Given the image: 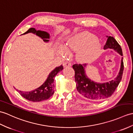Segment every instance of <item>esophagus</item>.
Masks as SVG:
<instances>
[{
	"label": "esophagus",
	"instance_id": "1",
	"mask_svg": "<svg viewBox=\"0 0 133 133\" xmlns=\"http://www.w3.org/2000/svg\"><path fill=\"white\" fill-rule=\"evenodd\" d=\"M63 66L64 67H71V64L70 62H65L63 63Z\"/></svg>",
	"mask_w": 133,
	"mask_h": 133
}]
</instances>
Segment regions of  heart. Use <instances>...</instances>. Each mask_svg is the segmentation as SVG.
<instances>
[{"mask_svg":"<svg viewBox=\"0 0 133 133\" xmlns=\"http://www.w3.org/2000/svg\"><path fill=\"white\" fill-rule=\"evenodd\" d=\"M63 48L61 50L62 54H65L67 50H76L77 59L84 62L97 54L100 50L101 44L96 37L87 32H83L68 39Z\"/></svg>","mask_w":133,"mask_h":133,"instance_id":"obj_1","label":"heart"}]
</instances>
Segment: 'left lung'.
Returning a JSON list of instances; mask_svg holds the SVG:
<instances>
[{"label":"left lung","mask_w":133,"mask_h":133,"mask_svg":"<svg viewBox=\"0 0 133 133\" xmlns=\"http://www.w3.org/2000/svg\"><path fill=\"white\" fill-rule=\"evenodd\" d=\"M108 38L104 49H113L122 56V51L118 43L112 36H107ZM87 64H75L72 68L75 71V81L76 89L81 96L94 101H100L110 97L118 87L121 82L123 71V62L121 58V67L116 78L109 82L97 83L88 78L85 72V67Z\"/></svg>","instance_id":"1"}]
</instances>
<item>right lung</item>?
I'll return each instance as SVG.
<instances>
[{
	"label": "right lung",
	"instance_id": "right-lung-1",
	"mask_svg": "<svg viewBox=\"0 0 133 133\" xmlns=\"http://www.w3.org/2000/svg\"><path fill=\"white\" fill-rule=\"evenodd\" d=\"M29 33L35 34L36 35L41 38L43 39V41L45 42H48L49 41L50 35L48 32L42 31V30H37L35 28H31L28 30L26 32L22 34V35H25V34ZM63 69V67L62 65L55 67L49 74L48 78L44 83V84H42L38 88L35 89V90L30 92H23L19 91L18 92H19L21 96H22L23 97L29 101L39 102L48 100L54 93V77L58 72Z\"/></svg>",
	"mask_w": 133,
	"mask_h": 133
}]
</instances>
